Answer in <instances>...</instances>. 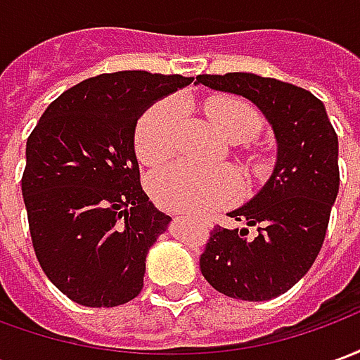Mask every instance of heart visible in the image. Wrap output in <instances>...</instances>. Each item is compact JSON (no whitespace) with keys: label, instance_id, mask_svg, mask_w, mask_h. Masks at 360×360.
Here are the masks:
<instances>
[{"label":"heart","instance_id":"obj_1","mask_svg":"<svg viewBox=\"0 0 360 360\" xmlns=\"http://www.w3.org/2000/svg\"><path fill=\"white\" fill-rule=\"evenodd\" d=\"M206 113L233 142L260 133L264 119L247 100L214 96L206 100ZM187 117L179 96L164 98L142 113L134 129V150L144 164H158L177 150ZM148 193L154 202L172 212L204 214L235 202L241 196V181L231 167H206L193 162H173L150 173Z\"/></svg>","mask_w":360,"mask_h":360}]
</instances>
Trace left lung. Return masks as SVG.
<instances>
[{
  "label": "left lung",
  "instance_id": "1",
  "mask_svg": "<svg viewBox=\"0 0 360 360\" xmlns=\"http://www.w3.org/2000/svg\"><path fill=\"white\" fill-rule=\"evenodd\" d=\"M198 84L243 96L262 111L278 142L270 179L229 212L257 226L214 227L200 271L216 291L241 301H270L310 270L324 243L340 191L338 134L324 103L309 90L252 73L198 75Z\"/></svg>",
  "mask_w": 360,
  "mask_h": 360
}]
</instances>
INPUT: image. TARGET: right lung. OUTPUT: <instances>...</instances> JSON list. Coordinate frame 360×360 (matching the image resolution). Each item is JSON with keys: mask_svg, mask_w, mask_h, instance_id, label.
Returning a JSON list of instances; mask_svg holds the SVG:
<instances>
[{"mask_svg": "<svg viewBox=\"0 0 360 360\" xmlns=\"http://www.w3.org/2000/svg\"><path fill=\"white\" fill-rule=\"evenodd\" d=\"M193 77L103 73L50 103L27 141L22 198L38 262L71 301L100 309L141 293L146 255L172 218L142 191L136 121Z\"/></svg>", "mask_w": 360, "mask_h": 360, "instance_id": "obj_1", "label": "right lung"}]
</instances>
